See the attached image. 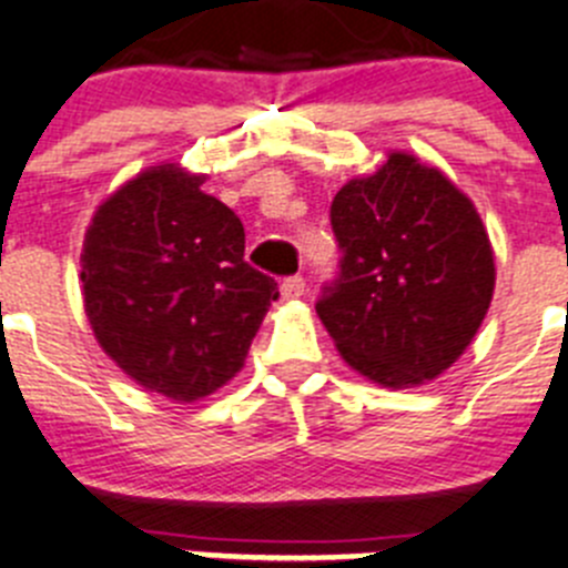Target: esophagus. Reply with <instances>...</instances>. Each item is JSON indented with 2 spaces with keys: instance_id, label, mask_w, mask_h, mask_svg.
<instances>
[{
  "instance_id": "esophagus-1",
  "label": "esophagus",
  "mask_w": 568,
  "mask_h": 568,
  "mask_svg": "<svg viewBox=\"0 0 568 568\" xmlns=\"http://www.w3.org/2000/svg\"><path fill=\"white\" fill-rule=\"evenodd\" d=\"M280 294L283 300H300L305 294V280L303 277H285L283 285H280Z\"/></svg>"
}]
</instances>
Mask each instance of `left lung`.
Returning a JSON list of instances; mask_svg holds the SVG:
<instances>
[{
    "label": "left lung",
    "instance_id": "left-lung-1",
    "mask_svg": "<svg viewBox=\"0 0 568 568\" xmlns=\"http://www.w3.org/2000/svg\"><path fill=\"white\" fill-rule=\"evenodd\" d=\"M331 226L339 277L316 314L342 359L393 390L436 379L493 303L495 254L473 201L436 166L390 152L336 192Z\"/></svg>",
    "mask_w": 568,
    "mask_h": 568
}]
</instances>
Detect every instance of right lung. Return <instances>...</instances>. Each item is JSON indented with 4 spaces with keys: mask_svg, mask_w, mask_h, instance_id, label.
<instances>
[{
    "mask_svg": "<svg viewBox=\"0 0 568 568\" xmlns=\"http://www.w3.org/2000/svg\"><path fill=\"white\" fill-rule=\"evenodd\" d=\"M203 181L178 163L150 166L95 209L81 248L95 339L130 379L172 402H197L240 373L280 296L243 260V223Z\"/></svg>",
    "mask_w": 568,
    "mask_h": 568,
    "instance_id": "1",
    "label": "right lung"
}]
</instances>
